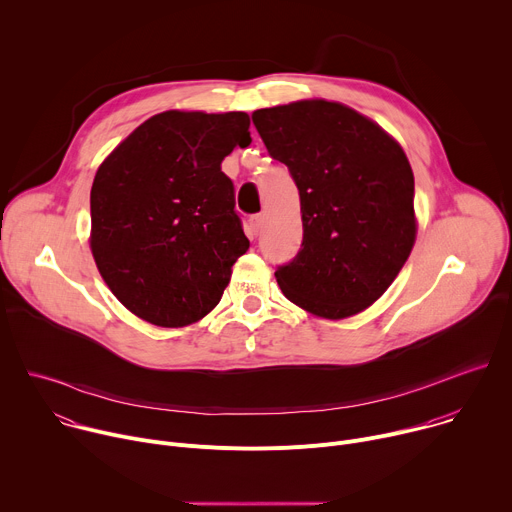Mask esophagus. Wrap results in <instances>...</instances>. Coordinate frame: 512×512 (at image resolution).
Here are the masks:
<instances>
[{
    "label": "esophagus",
    "mask_w": 512,
    "mask_h": 512,
    "mask_svg": "<svg viewBox=\"0 0 512 512\" xmlns=\"http://www.w3.org/2000/svg\"><path fill=\"white\" fill-rule=\"evenodd\" d=\"M249 227L253 233H259L261 227H263V214H253L251 221H249Z\"/></svg>",
    "instance_id": "obj_1"
}]
</instances>
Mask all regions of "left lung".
Returning <instances> with one entry per match:
<instances>
[{
	"instance_id": "left-lung-1",
	"label": "left lung",
	"mask_w": 512,
	"mask_h": 512,
	"mask_svg": "<svg viewBox=\"0 0 512 512\" xmlns=\"http://www.w3.org/2000/svg\"><path fill=\"white\" fill-rule=\"evenodd\" d=\"M251 117L300 190L304 241L275 271L283 296L330 320L369 308L399 275L417 233L401 145L369 117L324 99Z\"/></svg>"
}]
</instances>
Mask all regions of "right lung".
Masks as SVG:
<instances>
[{"mask_svg": "<svg viewBox=\"0 0 512 512\" xmlns=\"http://www.w3.org/2000/svg\"><path fill=\"white\" fill-rule=\"evenodd\" d=\"M249 143L243 111H164L99 166L91 251L115 298L141 320L180 328L221 302L249 249L221 164Z\"/></svg>", "mask_w": 512, "mask_h": 512, "instance_id": "right-lung-1", "label": "right lung"}]
</instances>
